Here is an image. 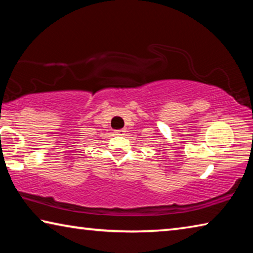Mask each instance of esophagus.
I'll return each mask as SVG.
<instances>
[{
  "mask_svg": "<svg viewBox=\"0 0 253 253\" xmlns=\"http://www.w3.org/2000/svg\"><path fill=\"white\" fill-rule=\"evenodd\" d=\"M125 129H118V130H115V134H116L117 136H124L125 135Z\"/></svg>",
  "mask_w": 253,
  "mask_h": 253,
  "instance_id": "1",
  "label": "esophagus"
}]
</instances>
